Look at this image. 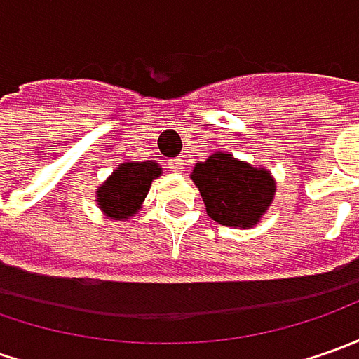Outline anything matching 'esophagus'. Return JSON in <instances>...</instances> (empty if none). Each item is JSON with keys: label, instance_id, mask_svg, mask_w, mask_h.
<instances>
[{"label": "esophagus", "instance_id": "esophagus-1", "mask_svg": "<svg viewBox=\"0 0 359 359\" xmlns=\"http://www.w3.org/2000/svg\"><path fill=\"white\" fill-rule=\"evenodd\" d=\"M170 170H172V172H184V159L182 158H173V159H170Z\"/></svg>", "mask_w": 359, "mask_h": 359}]
</instances>
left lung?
<instances>
[{"mask_svg": "<svg viewBox=\"0 0 359 359\" xmlns=\"http://www.w3.org/2000/svg\"><path fill=\"white\" fill-rule=\"evenodd\" d=\"M191 180L198 186L208 215L229 228H252L273 201L276 182L264 168L215 151L196 163Z\"/></svg>", "mask_w": 359, "mask_h": 359, "instance_id": "1", "label": "left lung"}]
</instances>
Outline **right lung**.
<instances>
[{
	"instance_id": "1",
	"label": "right lung",
	"mask_w": 359,
	"mask_h": 359,
	"mask_svg": "<svg viewBox=\"0 0 359 359\" xmlns=\"http://www.w3.org/2000/svg\"><path fill=\"white\" fill-rule=\"evenodd\" d=\"M161 175V168L156 161H126L105 180L97 189V205L111 219H130L135 214L145 196L149 191L151 182Z\"/></svg>"
}]
</instances>
